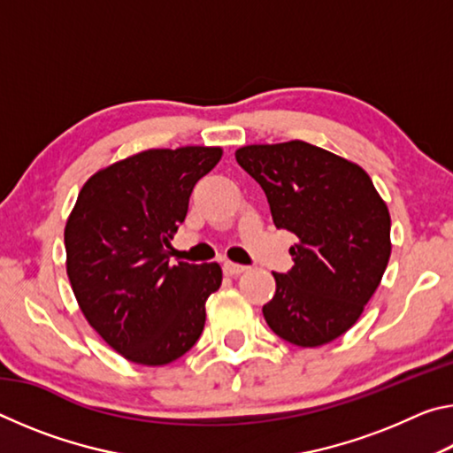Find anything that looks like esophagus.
<instances>
[{
  "mask_svg": "<svg viewBox=\"0 0 453 453\" xmlns=\"http://www.w3.org/2000/svg\"><path fill=\"white\" fill-rule=\"evenodd\" d=\"M245 270H248V267L240 265V264H234V262H226V264H224V272H226L227 275H240V273H243Z\"/></svg>",
  "mask_w": 453,
  "mask_h": 453,
  "instance_id": "obj_1",
  "label": "esophagus"
}]
</instances>
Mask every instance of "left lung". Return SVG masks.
Segmentation results:
<instances>
[{
	"mask_svg": "<svg viewBox=\"0 0 453 453\" xmlns=\"http://www.w3.org/2000/svg\"><path fill=\"white\" fill-rule=\"evenodd\" d=\"M235 159L270 203L273 224L297 240L294 265L273 273L267 326L300 348L346 334L386 272L389 211L362 167L305 142L245 145Z\"/></svg>",
	"mask_w": 453,
	"mask_h": 453,
	"instance_id": "8db88e82",
	"label": "left lung"
}]
</instances>
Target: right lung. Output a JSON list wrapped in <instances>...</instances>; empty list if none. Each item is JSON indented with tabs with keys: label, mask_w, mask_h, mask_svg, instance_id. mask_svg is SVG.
Instances as JSON below:
<instances>
[{
	"label": "right lung",
	"mask_w": 453,
	"mask_h": 453,
	"mask_svg": "<svg viewBox=\"0 0 453 453\" xmlns=\"http://www.w3.org/2000/svg\"><path fill=\"white\" fill-rule=\"evenodd\" d=\"M219 148L148 150L97 172L65 224L67 278L89 326L127 357L164 365L194 348L218 264L170 265V240Z\"/></svg>",
	"instance_id": "right-lung-1"
}]
</instances>
